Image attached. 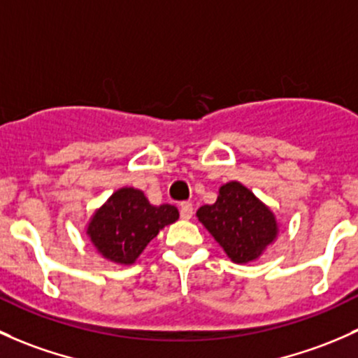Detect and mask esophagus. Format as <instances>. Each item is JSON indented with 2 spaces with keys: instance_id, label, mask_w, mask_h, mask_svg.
<instances>
[{
  "instance_id": "34e87169",
  "label": "esophagus",
  "mask_w": 358,
  "mask_h": 358,
  "mask_svg": "<svg viewBox=\"0 0 358 358\" xmlns=\"http://www.w3.org/2000/svg\"><path fill=\"white\" fill-rule=\"evenodd\" d=\"M180 216H182V220H192V216H194V206L190 202H183L180 206Z\"/></svg>"
}]
</instances>
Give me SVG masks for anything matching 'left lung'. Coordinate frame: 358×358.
<instances>
[{"label": "left lung", "instance_id": "obj_1", "mask_svg": "<svg viewBox=\"0 0 358 358\" xmlns=\"http://www.w3.org/2000/svg\"><path fill=\"white\" fill-rule=\"evenodd\" d=\"M197 217L235 264L257 261L280 235L276 214L235 180L221 185L216 202L202 206Z\"/></svg>", "mask_w": 358, "mask_h": 358}]
</instances>
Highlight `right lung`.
<instances>
[{"label":"right lung","instance_id":"right-lung-1","mask_svg":"<svg viewBox=\"0 0 358 358\" xmlns=\"http://www.w3.org/2000/svg\"><path fill=\"white\" fill-rule=\"evenodd\" d=\"M180 217L171 204L154 206L144 192L122 187L90 216L85 235L101 257L131 266L152 238Z\"/></svg>","mask_w":358,"mask_h":358}]
</instances>
